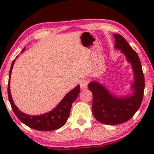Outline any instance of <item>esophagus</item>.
I'll use <instances>...</instances> for the list:
<instances>
[{
    "instance_id": "obj_1",
    "label": "esophagus",
    "mask_w": 154,
    "mask_h": 154,
    "mask_svg": "<svg viewBox=\"0 0 154 154\" xmlns=\"http://www.w3.org/2000/svg\"><path fill=\"white\" fill-rule=\"evenodd\" d=\"M88 81L87 80H83V81H81V83H80V86H81V90L86 89V88H88Z\"/></svg>"
}]
</instances>
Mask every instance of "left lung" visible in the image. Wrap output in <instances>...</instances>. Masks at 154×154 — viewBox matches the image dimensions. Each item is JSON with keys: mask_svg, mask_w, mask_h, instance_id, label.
<instances>
[{"mask_svg": "<svg viewBox=\"0 0 154 154\" xmlns=\"http://www.w3.org/2000/svg\"><path fill=\"white\" fill-rule=\"evenodd\" d=\"M115 48L120 50L131 64L134 81L131 85L132 92L125 96L113 94L97 81L88 84L92 92V113L97 121L106 125H118L129 121L142 104L145 86L142 65L137 52L132 50L122 35L115 33Z\"/></svg>", "mask_w": 154, "mask_h": 154, "instance_id": "8db88e82", "label": "left lung"}]
</instances>
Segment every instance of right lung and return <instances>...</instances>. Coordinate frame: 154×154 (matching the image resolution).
I'll list each match as a JSON object with an SVG mask.
<instances>
[{
    "instance_id": "right-lung-1",
    "label": "right lung",
    "mask_w": 154,
    "mask_h": 154,
    "mask_svg": "<svg viewBox=\"0 0 154 154\" xmlns=\"http://www.w3.org/2000/svg\"><path fill=\"white\" fill-rule=\"evenodd\" d=\"M24 50L25 48L22 50V52L24 51ZM14 62H15V60H14L12 62L10 69L9 81H8V99H9L10 103L11 104L14 114L17 116V117L21 122H22L28 127L33 128L34 130H39V131H51V130H57L59 128H62L66 123L69 114H70L72 103L76 100L77 97L80 93V85H77L75 88L69 92L62 99V101L57 105L55 108L49 112L38 116L26 115V113L19 110L16 105H14L12 98L11 92H10V77H11L12 69Z\"/></svg>"
}]
</instances>
